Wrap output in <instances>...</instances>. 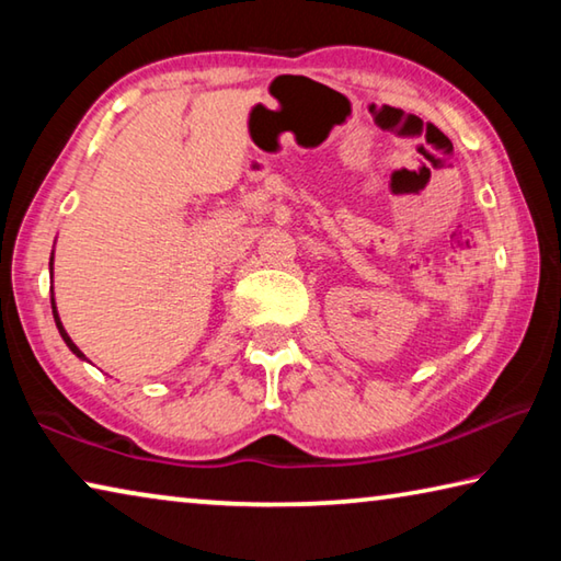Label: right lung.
Returning <instances> with one entry per match:
<instances>
[{
  "instance_id": "obj_1",
  "label": "right lung",
  "mask_w": 561,
  "mask_h": 561,
  "mask_svg": "<svg viewBox=\"0 0 561 561\" xmlns=\"http://www.w3.org/2000/svg\"><path fill=\"white\" fill-rule=\"evenodd\" d=\"M51 262H54V257H51ZM49 262V264H51ZM51 311H54V321H56V329H59V334H61V339L66 341V346H69L71 351H73V354L76 356H79V358H87V356H83L81 354V351H79V346H76L73 344V341H71V336L69 334H66V329H64V324H61V319H59V311H56V304H54V299H51Z\"/></svg>"
}]
</instances>
